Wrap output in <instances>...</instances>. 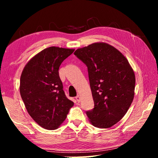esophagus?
Masks as SVG:
<instances>
[{
  "instance_id": "esophagus-1",
  "label": "esophagus",
  "mask_w": 158,
  "mask_h": 158,
  "mask_svg": "<svg viewBox=\"0 0 158 158\" xmlns=\"http://www.w3.org/2000/svg\"><path fill=\"white\" fill-rule=\"evenodd\" d=\"M75 99H76V100L77 101V102H80V97H79V95L76 96Z\"/></svg>"
}]
</instances>
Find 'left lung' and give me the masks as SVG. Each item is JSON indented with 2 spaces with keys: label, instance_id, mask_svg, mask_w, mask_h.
I'll use <instances>...</instances> for the list:
<instances>
[{
  "label": "left lung",
  "instance_id": "left-lung-1",
  "mask_svg": "<svg viewBox=\"0 0 158 158\" xmlns=\"http://www.w3.org/2000/svg\"><path fill=\"white\" fill-rule=\"evenodd\" d=\"M74 54L86 65L94 108L86 111L96 127L116 124L132 104L135 75L125 56L105 42H95L77 49Z\"/></svg>",
  "mask_w": 158,
  "mask_h": 158
}]
</instances>
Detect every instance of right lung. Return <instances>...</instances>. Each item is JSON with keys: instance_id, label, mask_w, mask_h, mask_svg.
Returning a JSON list of instances; mask_svg holds the SVG:
<instances>
[{"instance_id": "add662e5", "label": "right lung", "mask_w": 158, "mask_h": 158, "mask_svg": "<svg viewBox=\"0 0 158 158\" xmlns=\"http://www.w3.org/2000/svg\"><path fill=\"white\" fill-rule=\"evenodd\" d=\"M74 49L46 48L26 63L20 78L21 97L26 110L40 126L55 130L74 105L65 95L58 69Z\"/></svg>"}]
</instances>
